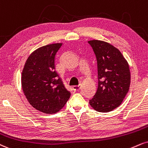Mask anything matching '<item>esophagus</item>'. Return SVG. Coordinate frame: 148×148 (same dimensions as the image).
I'll list each match as a JSON object with an SVG mask.
<instances>
[{
  "mask_svg": "<svg viewBox=\"0 0 148 148\" xmlns=\"http://www.w3.org/2000/svg\"><path fill=\"white\" fill-rule=\"evenodd\" d=\"M81 85H75V86H73V90H74V92H76V91H79L80 89H81Z\"/></svg>",
  "mask_w": 148,
  "mask_h": 148,
  "instance_id": "1",
  "label": "esophagus"
}]
</instances>
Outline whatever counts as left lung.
Listing matches in <instances>:
<instances>
[{
    "label": "left lung",
    "instance_id": "left-lung-1",
    "mask_svg": "<svg viewBox=\"0 0 148 148\" xmlns=\"http://www.w3.org/2000/svg\"><path fill=\"white\" fill-rule=\"evenodd\" d=\"M97 58V91L90 104L100 112H108L121 104L129 90L130 72L128 63L118 49L108 42L88 41Z\"/></svg>",
    "mask_w": 148,
    "mask_h": 148
}]
</instances>
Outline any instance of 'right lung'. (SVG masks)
<instances>
[{"instance_id": "right-lung-1", "label": "right lung", "mask_w": 148, "mask_h": 148, "mask_svg": "<svg viewBox=\"0 0 148 148\" xmlns=\"http://www.w3.org/2000/svg\"><path fill=\"white\" fill-rule=\"evenodd\" d=\"M62 43L45 45L28 57L22 72V88L30 104L46 114L56 113L70 97L55 70L54 60Z\"/></svg>"}]
</instances>
